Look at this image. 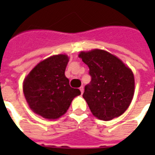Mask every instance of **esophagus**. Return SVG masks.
<instances>
[{
	"label": "esophagus",
	"instance_id": "34e87169",
	"mask_svg": "<svg viewBox=\"0 0 155 155\" xmlns=\"http://www.w3.org/2000/svg\"><path fill=\"white\" fill-rule=\"evenodd\" d=\"M80 92H81V94H83L84 93V87H80Z\"/></svg>",
	"mask_w": 155,
	"mask_h": 155
}]
</instances>
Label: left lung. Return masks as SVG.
<instances>
[{
	"instance_id": "1",
	"label": "left lung",
	"mask_w": 155,
	"mask_h": 155,
	"mask_svg": "<svg viewBox=\"0 0 155 155\" xmlns=\"http://www.w3.org/2000/svg\"><path fill=\"white\" fill-rule=\"evenodd\" d=\"M79 57L89 68L91 82L83 97L93 115L110 120L125 113L134 93L132 71L120 58L104 50L80 52Z\"/></svg>"
}]
</instances>
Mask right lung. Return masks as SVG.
Returning a JSON list of instances; mask_svg holds the SVG:
<instances>
[{"instance_id": "1", "label": "right lung", "mask_w": 155, "mask_h": 155, "mask_svg": "<svg viewBox=\"0 0 155 155\" xmlns=\"http://www.w3.org/2000/svg\"><path fill=\"white\" fill-rule=\"evenodd\" d=\"M68 58L57 54L33 68L23 83V92L31 110L47 119H57L67 112L72 100L81 94L65 76Z\"/></svg>"}]
</instances>
